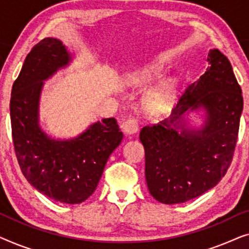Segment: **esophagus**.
<instances>
[{
  "label": "esophagus",
  "mask_w": 249,
  "mask_h": 249,
  "mask_svg": "<svg viewBox=\"0 0 249 249\" xmlns=\"http://www.w3.org/2000/svg\"><path fill=\"white\" fill-rule=\"evenodd\" d=\"M138 127H139V122L137 119L129 118L124 121V131L128 135L135 134V132H137Z\"/></svg>",
  "instance_id": "esophagus-1"
}]
</instances>
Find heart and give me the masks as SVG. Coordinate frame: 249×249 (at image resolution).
<instances>
[{"instance_id": "1", "label": "heart", "mask_w": 249, "mask_h": 249, "mask_svg": "<svg viewBox=\"0 0 249 249\" xmlns=\"http://www.w3.org/2000/svg\"><path fill=\"white\" fill-rule=\"evenodd\" d=\"M160 74V69L156 67H148L137 73V78L141 80H149ZM175 93L173 88L170 85H165L149 100V107L155 111H161L163 108L168 107L173 100Z\"/></svg>"}]
</instances>
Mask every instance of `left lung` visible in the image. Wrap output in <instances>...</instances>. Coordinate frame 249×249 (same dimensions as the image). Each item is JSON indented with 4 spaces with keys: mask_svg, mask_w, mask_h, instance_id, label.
I'll return each mask as SVG.
<instances>
[{
    "mask_svg": "<svg viewBox=\"0 0 249 249\" xmlns=\"http://www.w3.org/2000/svg\"><path fill=\"white\" fill-rule=\"evenodd\" d=\"M210 66L179 98L170 119L142 127L145 176L160 203L179 204L200 196L223 178L232 162L244 100L228 57L211 50ZM205 108L198 131L185 125L184 114ZM180 131L179 132L178 130Z\"/></svg>",
    "mask_w": 249,
    "mask_h": 249,
    "instance_id": "obj_1",
    "label": "left lung"
}]
</instances>
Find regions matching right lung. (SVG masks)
Returning <instances> with one entry per match:
<instances>
[{
    "instance_id": "obj_1",
    "label": "right lung",
    "mask_w": 249,
    "mask_h": 249,
    "mask_svg": "<svg viewBox=\"0 0 249 249\" xmlns=\"http://www.w3.org/2000/svg\"><path fill=\"white\" fill-rule=\"evenodd\" d=\"M69 61L61 40L47 37L37 43L13 83L10 117L16 156L28 182L56 202L79 204L95 192L124 134L114 118L97 121L70 141L51 139L42 131L38 101L43 80Z\"/></svg>"
}]
</instances>
